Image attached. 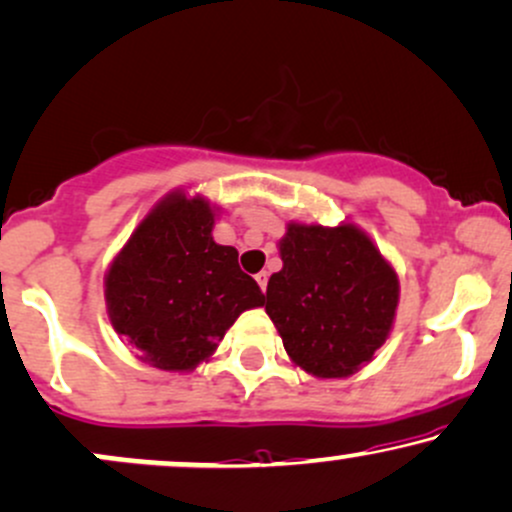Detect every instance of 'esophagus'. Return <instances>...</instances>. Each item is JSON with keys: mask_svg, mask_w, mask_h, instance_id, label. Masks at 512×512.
I'll return each instance as SVG.
<instances>
[{"mask_svg": "<svg viewBox=\"0 0 512 512\" xmlns=\"http://www.w3.org/2000/svg\"><path fill=\"white\" fill-rule=\"evenodd\" d=\"M256 282H258V287H261V290L266 292V287H268V273H266V270H261V273L256 275Z\"/></svg>", "mask_w": 512, "mask_h": 512, "instance_id": "34e87169", "label": "esophagus"}]
</instances>
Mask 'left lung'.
Wrapping results in <instances>:
<instances>
[{
  "label": "left lung",
  "instance_id": "1",
  "mask_svg": "<svg viewBox=\"0 0 512 512\" xmlns=\"http://www.w3.org/2000/svg\"><path fill=\"white\" fill-rule=\"evenodd\" d=\"M282 270L266 290V314L287 357L316 378H347L388 340L400 280L354 222L335 227L287 222Z\"/></svg>",
  "mask_w": 512,
  "mask_h": 512
}]
</instances>
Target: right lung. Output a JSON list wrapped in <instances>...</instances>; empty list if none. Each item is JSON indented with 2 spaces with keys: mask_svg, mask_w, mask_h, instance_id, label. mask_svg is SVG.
Returning <instances> with one entry per match:
<instances>
[{
  "mask_svg": "<svg viewBox=\"0 0 512 512\" xmlns=\"http://www.w3.org/2000/svg\"><path fill=\"white\" fill-rule=\"evenodd\" d=\"M218 208L174 189L138 222L105 273L112 328L141 362L186 374L208 362L227 328L263 306V292L213 239Z\"/></svg>",
  "mask_w": 512,
  "mask_h": 512,
  "instance_id": "add662e5",
  "label": "right lung"
}]
</instances>
